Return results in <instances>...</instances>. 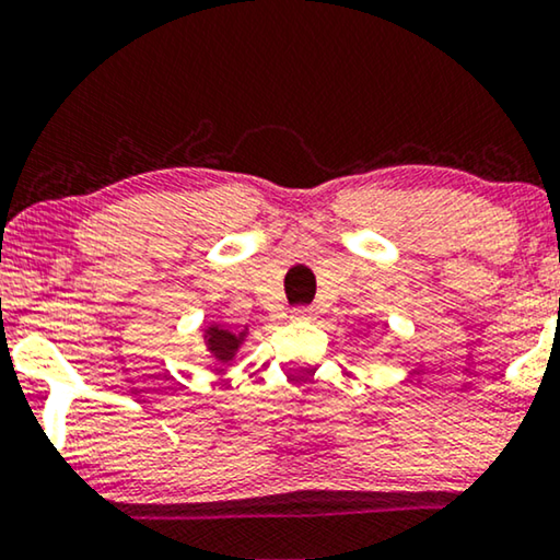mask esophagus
<instances>
[{
    "label": "esophagus",
    "mask_w": 560,
    "mask_h": 560,
    "mask_svg": "<svg viewBox=\"0 0 560 560\" xmlns=\"http://www.w3.org/2000/svg\"><path fill=\"white\" fill-rule=\"evenodd\" d=\"M293 318L295 320H313L316 318V308H313V305H298V308H293Z\"/></svg>",
    "instance_id": "obj_1"
}]
</instances>
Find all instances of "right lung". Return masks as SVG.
<instances>
[{
	"mask_svg": "<svg viewBox=\"0 0 560 560\" xmlns=\"http://www.w3.org/2000/svg\"><path fill=\"white\" fill-rule=\"evenodd\" d=\"M244 336H247V328H244V331H240V334L229 331V328L219 326V324H211V326L203 328V341H206V347H209L211 357L217 359V362H232L234 354L242 347Z\"/></svg>",
	"mask_w": 560,
	"mask_h": 560,
	"instance_id": "obj_1",
	"label": "right lung"
}]
</instances>
